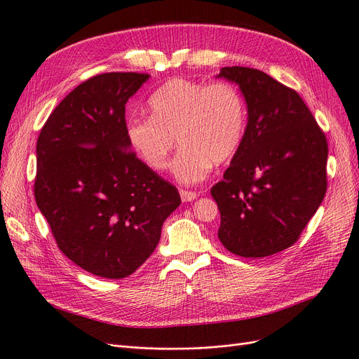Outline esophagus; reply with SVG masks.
<instances>
[{"label": "esophagus", "instance_id": "esophagus-1", "mask_svg": "<svg viewBox=\"0 0 359 359\" xmlns=\"http://www.w3.org/2000/svg\"><path fill=\"white\" fill-rule=\"evenodd\" d=\"M196 192H192V191H184V189H180V198L183 203H191L194 200H196Z\"/></svg>", "mask_w": 359, "mask_h": 359}]
</instances>
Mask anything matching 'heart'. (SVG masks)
I'll use <instances>...</instances> for the list:
<instances>
[{"mask_svg": "<svg viewBox=\"0 0 359 359\" xmlns=\"http://www.w3.org/2000/svg\"><path fill=\"white\" fill-rule=\"evenodd\" d=\"M148 109L151 116L127 121L131 148L151 170L163 171L177 139L171 172L184 184L204 180L213 163L228 161L244 137L245 104L229 83L172 78L149 97Z\"/></svg>", "mask_w": 359, "mask_h": 359, "instance_id": "heart-1", "label": "heart"}]
</instances>
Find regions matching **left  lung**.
<instances>
[{"instance_id": "8db88e82", "label": "left lung", "mask_w": 359, "mask_h": 359, "mask_svg": "<svg viewBox=\"0 0 359 359\" xmlns=\"http://www.w3.org/2000/svg\"><path fill=\"white\" fill-rule=\"evenodd\" d=\"M240 87L247 126L223 180L211 188L217 236L241 257H266L293 245L327 191L325 135L294 90L259 69L222 68Z\"/></svg>"}]
</instances>
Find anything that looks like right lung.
<instances>
[{"label": "right lung", "instance_id": "add662e5", "mask_svg": "<svg viewBox=\"0 0 359 359\" xmlns=\"http://www.w3.org/2000/svg\"><path fill=\"white\" fill-rule=\"evenodd\" d=\"M148 79L136 72L87 79L56 106L36 142L39 211L62 253L108 280L142 266L180 205L177 189L127 139L126 103Z\"/></svg>", "mask_w": 359, "mask_h": 359}]
</instances>
